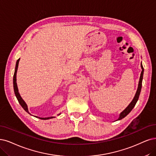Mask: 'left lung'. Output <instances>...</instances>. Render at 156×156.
<instances>
[{
    "mask_svg": "<svg viewBox=\"0 0 156 156\" xmlns=\"http://www.w3.org/2000/svg\"><path fill=\"white\" fill-rule=\"evenodd\" d=\"M141 67L142 68V71H141V76H140V82H139V84H138V87H137V90L136 91V95L134 98L133 100L131 101V103L129 105V106L126 107L122 113L120 114L119 118L118 120L122 119L123 118H125L126 116H127V115L130 112V111L132 110V109H133V108L134 107V106L136 104V103H137L138 99H139V96H140V93H141V90L142 80H143V72H144V69H143V67L141 63Z\"/></svg>",
    "mask_w": 156,
    "mask_h": 156,
    "instance_id": "8db88e82",
    "label": "left lung"
}]
</instances>
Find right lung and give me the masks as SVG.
<instances>
[{"instance_id":"obj_1","label":"right lung","mask_w":156,"mask_h":156,"mask_svg":"<svg viewBox=\"0 0 156 156\" xmlns=\"http://www.w3.org/2000/svg\"><path fill=\"white\" fill-rule=\"evenodd\" d=\"M20 58L17 60L16 63V66H15V73L13 75V88H14V92H15V96L16 97L17 100H18L19 103L20 104V105L22 106V107L24 109V110L29 114H30L28 111V109H27V105L26 104L25 101L22 100V98H21L19 93V90H18V87H17V85H16V71H17V69H18V66H19V62ZM38 118V117H37ZM54 117L52 116V117H48V118H38L41 119H51V118H53Z\"/></svg>"}]
</instances>
